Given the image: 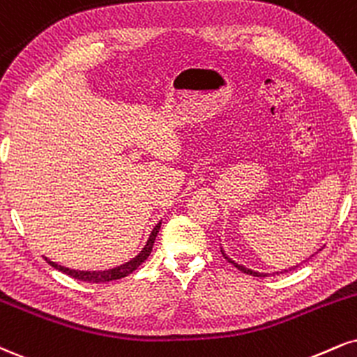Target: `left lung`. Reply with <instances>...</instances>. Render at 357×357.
<instances>
[{
	"label": "left lung",
	"instance_id": "left-lung-1",
	"mask_svg": "<svg viewBox=\"0 0 357 357\" xmlns=\"http://www.w3.org/2000/svg\"><path fill=\"white\" fill-rule=\"evenodd\" d=\"M319 251H321V249H319ZM221 255L225 256V259L227 261V263H231V264H233V266H236V268H238L239 271L244 273V274H249V276H257V278H266V276H271V274H269V273H259V271H252V269L246 268V266H243V264H238V263H236V261H233V259H231L229 256L226 255V252H225V249H222V248H221ZM312 256H314V255H312ZM312 256H311V257H312ZM296 268H298V264L293 266V268H289V269H282V271H276V273H273V276H274V274H282V273H287V271H291V269H296Z\"/></svg>",
	"mask_w": 357,
	"mask_h": 357
}]
</instances>
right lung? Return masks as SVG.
Returning <instances> with one entry per match:
<instances>
[{
	"instance_id": "add662e5",
	"label": "right lung",
	"mask_w": 357,
	"mask_h": 357,
	"mask_svg": "<svg viewBox=\"0 0 357 357\" xmlns=\"http://www.w3.org/2000/svg\"><path fill=\"white\" fill-rule=\"evenodd\" d=\"M160 229H161V221L153 227L151 234H149V238H148V241H146L144 248L141 249V251L137 252V255L132 257V259H130L128 263H124L121 266L111 268V269H102V271H79V269H71V268H66V266L53 263V261L48 259V257H45V259H46V263L53 266L54 269H58V271L68 274V276H71L75 279H79V281H86V282L114 281V279L126 278L128 274H131L132 271H135L137 266H141L146 259H148V256L151 255V251H153L154 239H156V236H158V233H160Z\"/></svg>"
}]
</instances>
